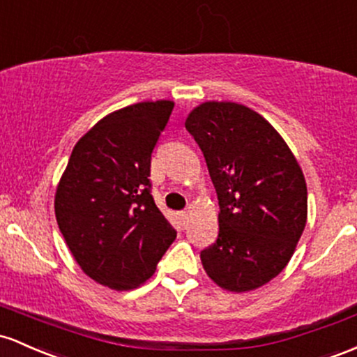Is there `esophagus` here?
Wrapping results in <instances>:
<instances>
[{"mask_svg":"<svg viewBox=\"0 0 357 357\" xmlns=\"http://www.w3.org/2000/svg\"><path fill=\"white\" fill-rule=\"evenodd\" d=\"M179 218H181V222H186L188 220V210L181 211V213H179Z\"/></svg>","mask_w":357,"mask_h":357,"instance_id":"esophagus-1","label":"esophagus"}]
</instances>
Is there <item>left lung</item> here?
I'll use <instances>...</instances> for the list:
<instances>
[{
	"label": "left lung",
	"instance_id": "obj_1",
	"mask_svg": "<svg viewBox=\"0 0 357 357\" xmlns=\"http://www.w3.org/2000/svg\"><path fill=\"white\" fill-rule=\"evenodd\" d=\"M186 130L205 155L218 197V237L202 264L218 287L250 291L291 259L307 223V183L268 120L244 105L206 101Z\"/></svg>",
	"mask_w": 357,
	"mask_h": 357
}]
</instances>
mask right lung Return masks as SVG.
Returning a JSON list of instances; mask_svg holds the SVG:
<instances>
[{"mask_svg":"<svg viewBox=\"0 0 357 357\" xmlns=\"http://www.w3.org/2000/svg\"><path fill=\"white\" fill-rule=\"evenodd\" d=\"M174 103L142 101L79 139L56 191V218L81 269L123 291L146 283L176 238L151 195V155Z\"/></svg>","mask_w":357,"mask_h":357,"instance_id":"right-lung-1","label":"right lung"}]
</instances>
